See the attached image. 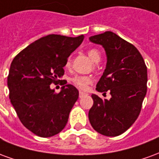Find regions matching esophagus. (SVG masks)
Segmentation results:
<instances>
[{
	"label": "esophagus",
	"instance_id": "esophagus-1",
	"mask_svg": "<svg viewBox=\"0 0 159 159\" xmlns=\"http://www.w3.org/2000/svg\"><path fill=\"white\" fill-rule=\"evenodd\" d=\"M85 95H88V93H84L83 91H80L79 92V97L80 98H83V96H85Z\"/></svg>",
	"mask_w": 159,
	"mask_h": 159
}]
</instances>
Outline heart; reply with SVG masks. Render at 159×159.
<instances>
[{"label":"heart","instance_id":"b5f03b06","mask_svg":"<svg viewBox=\"0 0 159 159\" xmlns=\"http://www.w3.org/2000/svg\"><path fill=\"white\" fill-rule=\"evenodd\" d=\"M88 55L93 63H98L100 60V53L96 49L93 48L89 50ZM70 64V58L66 60V67H69ZM92 81H93L92 78L88 76H75L71 78V82L81 89H86L88 86L92 83Z\"/></svg>","mask_w":159,"mask_h":159}]
</instances>
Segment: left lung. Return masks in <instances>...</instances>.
<instances>
[{
    "instance_id": "8db88e82",
    "label": "left lung",
    "mask_w": 159,
    "mask_h": 159,
    "mask_svg": "<svg viewBox=\"0 0 159 159\" xmlns=\"http://www.w3.org/2000/svg\"><path fill=\"white\" fill-rule=\"evenodd\" d=\"M103 47L107 66L96 85L100 93L110 91V100L92 94L89 119L93 129L106 136H117L133 124L147 94V69L140 52L117 34L107 31L89 37Z\"/></svg>"
}]
</instances>
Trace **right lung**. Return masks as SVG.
Wrapping results in <instances>:
<instances>
[{"label":"right lung","instance_id":"add662e5","mask_svg":"<svg viewBox=\"0 0 159 159\" xmlns=\"http://www.w3.org/2000/svg\"><path fill=\"white\" fill-rule=\"evenodd\" d=\"M83 39V35L43 36L12 60L7 77L9 99L23 125L38 136H53L68 122L79 92L66 83L55 93L50 84L62 77L68 57Z\"/></svg>","mask_w":159,"mask_h":159}]
</instances>
